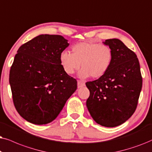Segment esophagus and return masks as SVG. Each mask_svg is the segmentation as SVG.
Wrapping results in <instances>:
<instances>
[{
	"mask_svg": "<svg viewBox=\"0 0 152 152\" xmlns=\"http://www.w3.org/2000/svg\"><path fill=\"white\" fill-rule=\"evenodd\" d=\"M85 86V83L83 81H80V80H78V88H80L81 87H83Z\"/></svg>",
	"mask_w": 152,
	"mask_h": 152,
	"instance_id": "34e87169",
	"label": "esophagus"
}]
</instances>
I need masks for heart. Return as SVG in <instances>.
<instances>
[{"label":"heart","mask_w":152,"mask_h":152,"mask_svg":"<svg viewBox=\"0 0 152 152\" xmlns=\"http://www.w3.org/2000/svg\"><path fill=\"white\" fill-rule=\"evenodd\" d=\"M113 60L110 46L105 44L83 42L74 44L72 53L64 50L60 55V61L66 74H72L81 66L80 78H99L106 74Z\"/></svg>","instance_id":"obj_1"}]
</instances>
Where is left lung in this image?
Here are the masks:
<instances>
[{
    "mask_svg": "<svg viewBox=\"0 0 152 152\" xmlns=\"http://www.w3.org/2000/svg\"><path fill=\"white\" fill-rule=\"evenodd\" d=\"M113 60L98 79L86 83L90 96L86 105L97 124L115 127L128 120L136 110L142 78L136 54L118 39H106Z\"/></svg>",
    "mask_w": 152,
    "mask_h": 152,
    "instance_id": "left-lung-1",
    "label": "left lung"
}]
</instances>
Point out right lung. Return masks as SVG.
I'll use <instances>...</instances> for the list:
<instances>
[{
    "instance_id": "1",
    "label": "right lung",
    "mask_w": 152,
    "mask_h": 152,
    "mask_svg": "<svg viewBox=\"0 0 152 152\" xmlns=\"http://www.w3.org/2000/svg\"><path fill=\"white\" fill-rule=\"evenodd\" d=\"M69 44L61 35H40L18 49L9 80L16 110L28 122H51L77 89L60 61Z\"/></svg>"
}]
</instances>
